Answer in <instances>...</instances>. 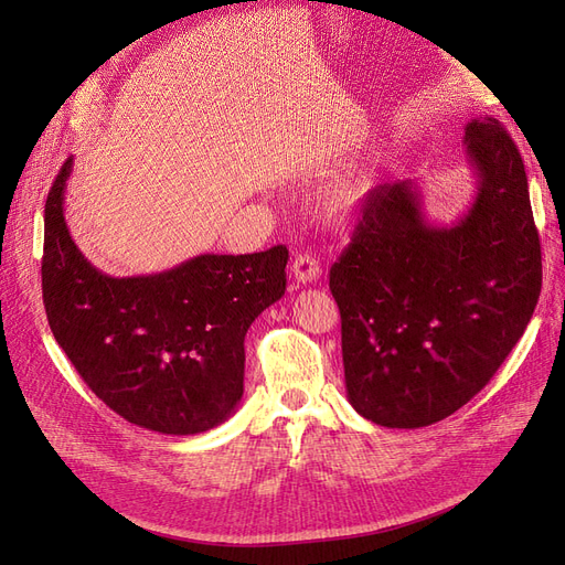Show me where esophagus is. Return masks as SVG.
<instances>
[{
    "label": "esophagus",
    "instance_id": "1",
    "mask_svg": "<svg viewBox=\"0 0 565 565\" xmlns=\"http://www.w3.org/2000/svg\"><path fill=\"white\" fill-rule=\"evenodd\" d=\"M290 273L298 284H313L320 277V263L311 254H298L292 258Z\"/></svg>",
    "mask_w": 565,
    "mask_h": 565
}]
</instances>
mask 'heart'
Listing matches in <instances>:
<instances>
[{"label": "heart", "mask_w": 565, "mask_h": 565, "mask_svg": "<svg viewBox=\"0 0 565 565\" xmlns=\"http://www.w3.org/2000/svg\"><path fill=\"white\" fill-rule=\"evenodd\" d=\"M375 188V171L369 164L354 167L324 192L322 196V215L330 222L343 224L362 211Z\"/></svg>", "instance_id": "1"}]
</instances>
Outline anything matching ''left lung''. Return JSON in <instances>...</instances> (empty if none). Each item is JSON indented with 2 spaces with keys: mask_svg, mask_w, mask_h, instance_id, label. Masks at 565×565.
I'll list each match as a JSON object with an SVG mask.
<instances>
[{
  "mask_svg": "<svg viewBox=\"0 0 565 565\" xmlns=\"http://www.w3.org/2000/svg\"><path fill=\"white\" fill-rule=\"evenodd\" d=\"M462 143L477 178L454 224L426 217L419 183L373 190L330 270L350 405L384 428H424L477 396L524 334L543 263L524 162L492 116Z\"/></svg>",
  "mask_w": 565,
  "mask_h": 565,
  "instance_id": "obj_1",
  "label": "left lung"
}]
</instances>
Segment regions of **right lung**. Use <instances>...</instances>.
Wrapping results in <instances>:
<instances>
[{
  "label": "right lung",
  "instance_id": "1",
  "mask_svg": "<svg viewBox=\"0 0 565 565\" xmlns=\"http://www.w3.org/2000/svg\"><path fill=\"white\" fill-rule=\"evenodd\" d=\"M68 158L45 201L43 305L82 380L135 426L196 435L226 422L245 392V334L286 290L288 249L201 254L171 270L109 277L64 217Z\"/></svg>",
  "mask_w": 565,
  "mask_h": 565
}]
</instances>
